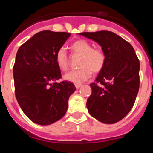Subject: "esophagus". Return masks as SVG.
<instances>
[{
	"label": "esophagus",
	"instance_id": "esophagus-1",
	"mask_svg": "<svg viewBox=\"0 0 153 153\" xmlns=\"http://www.w3.org/2000/svg\"><path fill=\"white\" fill-rule=\"evenodd\" d=\"M75 87H76L77 89H78V88H79L82 85H81V84H75Z\"/></svg>",
	"mask_w": 153,
	"mask_h": 153
}]
</instances>
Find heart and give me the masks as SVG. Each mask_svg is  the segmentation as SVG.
Segmentation results:
<instances>
[{"label":"heart","mask_w":153,"mask_h":153,"mask_svg":"<svg viewBox=\"0 0 153 153\" xmlns=\"http://www.w3.org/2000/svg\"><path fill=\"white\" fill-rule=\"evenodd\" d=\"M72 53L81 56L78 66L79 69L72 70L64 75V79L75 84L82 83L89 79L92 72L99 73L104 68L106 57L104 51L100 48H93L92 44L86 40L79 39L71 44ZM55 61L57 66L62 71L68 68V56L64 47L56 51Z\"/></svg>","instance_id":"b5f03b06"}]
</instances>
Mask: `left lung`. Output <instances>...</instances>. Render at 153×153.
Returning a JSON list of instances; mask_svg holds the SVG:
<instances>
[{"label": "left lung", "instance_id": "left-lung-1", "mask_svg": "<svg viewBox=\"0 0 153 153\" xmlns=\"http://www.w3.org/2000/svg\"><path fill=\"white\" fill-rule=\"evenodd\" d=\"M79 35L97 42L106 57L96 82L90 85L88 112L102 123H116L129 113L135 102L140 88L139 59L131 44L112 31Z\"/></svg>", "mask_w": 153, "mask_h": 153}]
</instances>
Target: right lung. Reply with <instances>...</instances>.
Wrapping results in <instances>:
<instances>
[{"label": "right lung", "mask_w": 153, "mask_h": 153, "mask_svg": "<svg viewBox=\"0 0 153 153\" xmlns=\"http://www.w3.org/2000/svg\"><path fill=\"white\" fill-rule=\"evenodd\" d=\"M71 34L42 31L21 45L13 65L15 95L27 117L35 123L48 125L62 118L68 109L73 83L62 78L55 61L56 51Z\"/></svg>", "instance_id": "obj_1"}]
</instances>
